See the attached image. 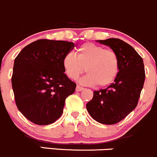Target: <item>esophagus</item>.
<instances>
[{"instance_id": "obj_1", "label": "esophagus", "mask_w": 157, "mask_h": 157, "mask_svg": "<svg viewBox=\"0 0 157 157\" xmlns=\"http://www.w3.org/2000/svg\"><path fill=\"white\" fill-rule=\"evenodd\" d=\"M84 90V87H80V86L78 85L76 86V88H75V90H76V91H82V90Z\"/></svg>"}]
</instances>
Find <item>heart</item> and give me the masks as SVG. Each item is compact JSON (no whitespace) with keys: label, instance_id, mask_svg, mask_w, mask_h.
<instances>
[{"label":"heart","instance_id":"obj_1","mask_svg":"<svg viewBox=\"0 0 157 157\" xmlns=\"http://www.w3.org/2000/svg\"><path fill=\"white\" fill-rule=\"evenodd\" d=\"M63 67L67 76L76 80L86 72L80 80L86 86L106 87L113 83L120 70V59L115 52L105 49L94 43H86L78 47L75 55L67 53L63 59Z\"/></svg>","mask_w":157,"mask_h":157}]
</instances>
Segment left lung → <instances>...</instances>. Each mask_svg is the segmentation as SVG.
Returning <instances> with one entry per match:
<instances>
[{"label": "left lung", "mask_w": 157, "mask_h": 157, "mask_svg": "<svg viewBox=\"0 0 157 157\" xmlns=\"http://www.w3.org/2000/svg\"><path fill=\"white\" fill-rule=\"evenodd\" d=\"M110 47L120 59V70L114 82L105 89L94 91L86 105L97 122L112 125L122 121L138 105L145 79L142 58L126 42L117 38L99 40Z\"/></svg>", "instance_id": "left-lung-1"}]
</instances>
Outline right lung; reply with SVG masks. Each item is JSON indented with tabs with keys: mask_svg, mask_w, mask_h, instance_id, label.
I'll list each match as a JSON object with an SVG mask.
<instances>
[{
	"mask_svg": "<svg viewBox=\"0 0 157 157\" xmlns=\"http://www.w3.org/2000/svg\"><path fill=\"white\" fill-rule=\"evenodd\" d=\"M75 44L43 39L25 46L14 60L12 87L16 106L37 125L56 121L76 84L64 73L63 59Z\"/></svg>",
	"mask_w": 157,
	"mask_h": 157,
	"instance_id": "add662e5",
	"label": "right lung"
}]
</instances>
